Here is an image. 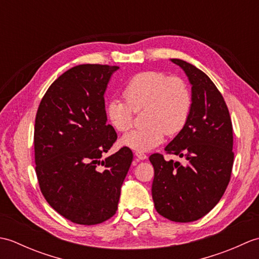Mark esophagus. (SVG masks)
<instances>
[{"mask_svg":"<svg viewBox=\"0 0 259 259\" xmlns=\"http://www.w3.org/2000/svg\"><path fill=\"white\" fill-rule=\"evenodd\" d=\"M135 155H136L137 158L140 159V160H145V159H147V155H146V153H144V152H138V151H137Z\"/></svg>","mask_w":259,"mask_h":259,"instance_id":"34e87169","label":"esophagus"}]
</instances>
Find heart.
<instances>
[{
    "label": "heart",
    "mask_w": 259,
    "mask_h": 259,
    "mask_svg": "<svg viewBox=\"0 0 259 259\" xmlns=\"http://www.w3.org/2000/svg\"><path fill=\"white\" fill-rule=\"evenodd\" d=\"M124 100L113 98L106 104V117L113 128L124 133L133 125L134 112L146 109L144 128L122 136L120 145L136 152L158 147L164 135H175L184 128L191 109V93L186 82L157 71H146L126 82Z\"/></svg>",
    "instance_id": "b5f03b06"
}]
</instances>
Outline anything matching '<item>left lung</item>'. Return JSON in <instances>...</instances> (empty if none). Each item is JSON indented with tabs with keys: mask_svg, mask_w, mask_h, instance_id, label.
<instances>
[{
	"mask_svg": "<svg viewBox=\"0 0 259 259\" xmlns=\"http://www.w3.org/2000/svg\"><path fill=\"white\" fill-rule=\"evenodd\" d=\"M170 61L184 70L191 84V109L184 128L164 148L185 157L186 164L164 160L153 153L152 199L164 218L176 223L195 222L221 200L230 180L233 124L222 93L209 76L180 59Z\"/></svg>",
	"mask_w": 259,
	"mask_h": 259,
	"instance_id": "left-lung-1",
	"label": "left lung"
}]
</instances>
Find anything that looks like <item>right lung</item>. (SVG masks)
Here are the masks:
<instances>
[{"label": "right lung", "instance_id": "right-lung-1", "mask_svg": "<svg viewBox=\"0 0 259 259\" xmlns=\"http://www.w3.org/2000/svg\"><path fill=\"white\" fill-rule=\"evenodd\" d=\"M117 65L80 64L60 75L38 106L34 126L35 172L43 196L72 223L97 225L118 209L133 151L121 148L107 124L104 93Z\"/></svg>", "mask_w": 259, "mask_h": 259}]
</instances>
